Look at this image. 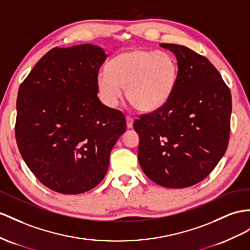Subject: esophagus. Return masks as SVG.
<instances>
[{"mask_svg": "<svg viewBox=\"0 0 250 250\" xmlns=\"http://www.w3.org/2000/svg\"><path fill=\"white\" fill-rule=\"evenodd\" d=\"M125 120H126V126L129 127V129H131V127H133V123H134L133 117H131V116H125Z\"/></svg>", "mask_w": 250, "mask_h": 250, "instance_id": "1", "label": "esophagus"}]
</instances>
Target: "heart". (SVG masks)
Listing matches in <instances>:
<instances>
[{"instance_id":"obj_1","label":"heart","mask_w":250,"mask_h":250,"mask_svg":"<svg viewBox=\"0 0 250 250\" xmlns=\"http://www.w3.org/2000/svg\"><path fill=\"white\" fill-rule=\"evenodd\" d=\"M177 78L174 57L163 50L135 48L120 53L97 74V87L102 101L115 106L123 98L140 112L162 107L173 92Z\"/></svg>"}]
</instances>
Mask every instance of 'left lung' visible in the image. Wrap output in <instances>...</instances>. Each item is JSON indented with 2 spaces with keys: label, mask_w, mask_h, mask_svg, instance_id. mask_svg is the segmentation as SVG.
<instances>
[{
  "label": "left lung",
  "mask_w": 250,
  "mask_h": 250,
  "mask_svg": "<svg viewBox=\"0 0 250 250\" xmlns=\"http://www.w3.org/2000/svg\"><path fill=\"white\" fill-rule=\"evenodd\" d=\"M161 46L175 55L177 78L162 107L134 121L138 161L154 183L187 188L208 176L225 154L231 94L207 58L178 44Z\"/></svg>",
  "instance_id": "8db88e82"
}]
</instances>
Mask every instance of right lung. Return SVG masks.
Listing matches in <instances>:
<instances>
[{"label":"right lung","mask_w":250,"mask_h":250,"mask_svg":"<svg viewBox=\"0 0 250 250\" xmlns=\"http://www.w3.org/2000/svg\"><path fill=\"white\" fill-rule=\"evenodd\" d=\"M106 57L88 43L55 47L19 87V151L38 180L59 193L79 194L97 186L125 132V115L97 96V74Z\"/></svg>","instance_id":"add662e5"}]
</instances>
